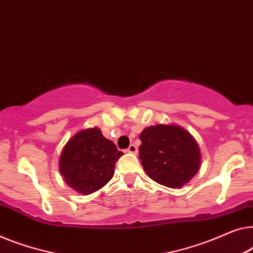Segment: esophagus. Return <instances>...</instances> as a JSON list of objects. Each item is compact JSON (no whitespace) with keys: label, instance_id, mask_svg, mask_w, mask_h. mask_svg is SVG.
<instances>
[{"label":"esophagus","instance_id":"34e87169","mask_svg":"<svg viewBox=\"0 0 253 253\" xmlns=\"http://www.w3.org/2000/svg\"><path fill=\"white\" fill-rule=\"evenodd\" d=\"M127 153H131V154H137L138 153V147L133 144H131L129 147H127Z\"/></svg>","mask_w":253,"mask_h":253}]
</instances>
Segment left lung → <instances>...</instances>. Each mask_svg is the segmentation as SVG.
I'll return each mask as SVG.
<instances>
[{
  "label": "left lung",
  "mask_w": 253,
  "mask_h": 253,
  "mask_svg": "<svg viewBox=\"0 0 253 253\" xmlns=\"http://www.w3.org/2000/svg\"><path fill=\"white\" fill-rule=\"evenodd\" d=\"M139 139L141 166L159 184L170 188L182 187L199 171V145L182 127L157 124L142 130Z\"/></svg>",
  "instance_id": "1"
}]
</instances>
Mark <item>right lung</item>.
Segmentation results:
<instances>
[{"mask_svg":"<svg viewBox=\"0 0 253 253\" xmlns=\"http://www.w3.org/2000/svg\"><path fill=\"white\" fill-rule=\"evenodd\" d=\"M122 155L114 142L106 139L98 127H92L69 139L61 152L59 170L69 187L89 195L111 180Z\"/></svg>","mask_w":253,"mask_h":253,"instance_id":"obj_1","label":"right lung"}]
</instances>
